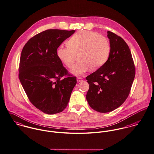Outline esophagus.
<instances>
[{
	"mask_svg": "<svg viewBox=\"0 0 154 154\" xmlns=\"http://www.w3.org/2000/svg\"><path fill=\"white\" fill-rule=\"evenodd\" d=\"M77 81L78 83H79V82H81L83 81V79H82V78L79 77H77Z\"/></svg>",
	"mask_w": 154,
	"mask_h": 154,
	"instance_id": "esophagus-1",
	"label": "esophagus"
}]
</instances>
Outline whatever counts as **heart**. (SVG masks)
<instances>
[{"label": "heart", "instance_id": "obj_1", "mask_svg": "<svg viewBox=\"0 0 154 154\" xmlns=\"http://www.w3.org/2000/svg\"><path fill=\"white\" fill-rule=\"evenodd\" d=\"M67 44L66 47L60 46L57 54L69 69L73 67L79 57L80 61L72 70L77 75L83 74L90 69L96 71L101 68L107 61L111 50L110 43L106 37L88 31L74 34Z\"/></svg>", "mask_w": 154, "mask_h": 154}]
</instances>
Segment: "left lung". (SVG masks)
<instances>
[{
    "mask_svg": "<svg viewBox=\"0 0 154 154\" xmlns=\"http://www.w3.org/2000/svg\"><path fill=\"white\" fill-rule=\"evenodd\" d=\"M110 53L101 68L86 77L89 89L86 99L90 106L100 113L112 112L128 98L135 75L131 50L124 39L107 31Z\"/></svg>",
    "mask_w": 154,
    "mask_h": 154,
    "instance_id": "obj_1",
    "label": "left lung"
}]
</instances>
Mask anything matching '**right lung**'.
Listing matches in <instances>:
<instances>
[{
    "instance_id": "1",
    "label": "right lung",
    "mask_w": 154,
    "mask_h": 154,
    "mask_svg": "<svg viewBox=\"0 0 154 154\" xmlns=\"http://www.w3.org/2000/svg\"><path fill=\"white\" fill-rule=\"evenodd\" d=\"M75 30L47 29L28 40L21 52L19 79L28 99L42 112L53 115L67 106L76 77L69 74L57 50Z\"/></svg>"
}]
</instances>
